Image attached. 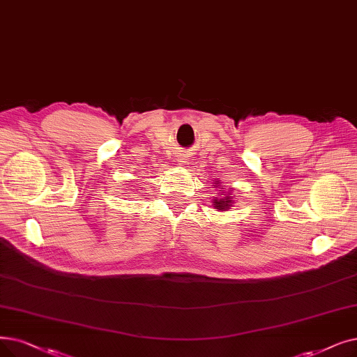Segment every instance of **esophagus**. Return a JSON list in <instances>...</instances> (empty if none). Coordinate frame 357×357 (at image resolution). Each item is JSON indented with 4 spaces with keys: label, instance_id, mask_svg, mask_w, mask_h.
Returning a JSON list of instances; mask_svg holds the SVG:
<instances>
[{
    "label": "esophagus",
    "instance_id": "34e87169",
    "mask_svg": "<svg viewBox=\"0 0 357 357\" xmlns=\"http://www.w3.org/2000/svg\"><path fill=\"white\" fill-rule=\"evenodd\" d=\"M178 163H179V165H187V159H185V158H179V159H178Z\"/></svg>",
    "mask_w": 357,
    "mask_h": 357
}]
</instances>
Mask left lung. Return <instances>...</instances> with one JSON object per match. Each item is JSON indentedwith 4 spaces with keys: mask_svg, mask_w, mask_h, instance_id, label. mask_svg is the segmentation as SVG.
<instances>
[{
    "mask_svg": "<svg viewBox=\"0 0 357 357\" xmlns=\"http://www.w3.org/2000/svg\"><path fill=\"white\" fill-rule=\"evenodd\" d=\"M222 183H223V182H220L219 179H214V185H213V187H214V188H220ZM219 195H220V197H214V199H213V207H214L217 211H227V210L231 207V204H235V199H234L235 195L231 194V188H230L227 192H225L223 188H222Z\"/></svg>",
    "mask_w": 357,
    "mask_h": 357,
    "instance_id": "1",
    "label": "left lung"
}]
</instances>
